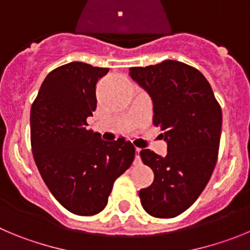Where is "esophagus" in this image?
<instances>
[{
	"mask_svg": "<svg viewBox=\"0 0 250 250\" xmlns=\"http://www.w3.org/2000/svg\"><path fill=\"white\" fill-rule=\"evenodd\" d=\"M139 150L141 148H136V156H134V164L141 163V157H139Z\"/></svg>",
	"mask_w": 250,
	"mask_h": 250,
	"instance_id": "1",
	"label": "esophagus"
}]
</instances>
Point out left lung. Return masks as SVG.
I'll return each instance as SVG.
<instances>
[{
    "label": "left lung",
    "instance_id": "8db88e82",
    "mask_svg": "<svg viewBox=\"0 0 250 250\" xmlns=\"http://www.w3.org/2000/svg\"><path fill=\"white\" fill-rule=\"evenodd\" d=\"M129 76L153 102V123L167 143L164 157L139 152L154 181L139 190L142 207L157 218H173L189 208L206 188L217 163L222 109L212 87L198 69L167 60L132 67Z\"/></svg>",
    "mask_w": 250,
    "mask_h": 250
}]
</instances>
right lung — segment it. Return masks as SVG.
Wrapping results in <instances>:
<instances>
[{
    "label": "right lung",
    "mask_w": 250,
    "mask_h": 250,
    "mask_svg": "<svg viewBox=\"0 0 250 250\" xmlns=\"http://www.w3.org/2000/svg\"><path fill=\"white\" fill-rule=\"evenodd\" d=\"M83 62L48 73L31 107V146L49 192L67 210L94 215L104 209L113 183L134 159V147L121 137L105 142L87 129L96 111V84L107 75Z\"/></svg>",
    "instance_id": "add662e5"
}]
</instances>
